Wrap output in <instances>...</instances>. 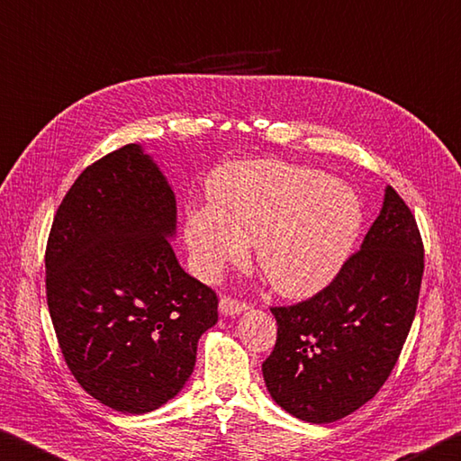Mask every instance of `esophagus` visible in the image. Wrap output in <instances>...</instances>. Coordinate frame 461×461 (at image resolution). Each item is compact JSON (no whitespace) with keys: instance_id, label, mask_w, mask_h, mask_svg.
Instances as JSON below:
<instances>
[{"instance_id":"34e87169","label":"esophagus","mask_w":461,"mask_h":461,"mask_svg":"<svg viewBox=\"0 0 461 461\" xmlns=\"http://www.w3.org/2000/svg\"><path fill=\"white\" fill-rule=\"evenodd\" d=\"M218 310H221V313L226 318H237L239 313L247 312V303L230 300V297H222L221 303H218Z\"/></svg>"}]
</instances>
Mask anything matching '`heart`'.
<instances>
[{
  "mask_svg": "<svg viewBox=\"0 0 461 461\" xmlns=\"http://www.w3.org/2000/svg\"><path fill=\"white\" fill-rule=\"evenodd\" d=\"M208 198L210 208L192 210L184 226L198 276L216 279L255 243L259 269L292 300L316 295L340 276L365 224L352 185L285 161L221 167Z\"/></svg>",
  "mask_w": 461,
  "mask_h": 461,
  "instance_id": "heart-1",
  "label": "heart"
}]
</instances>
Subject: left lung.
Here are the masks:
<instances>
[{"label": "left lung", "mask_w": 461, "mask_h": 461, "mask_svg": "<svg viewBox=\"0 0 461 461\" xmlns=\"http://www.w3.org/2000/svg\"><path fill=\"white\" fill-rule=\"evenodd\" d=\"M423 277L415 216L391 185L360 251L312 300L273 308L277 342L263 362L271 399L305 423H334L375 397L413 324Z\"/></svg>", "instance_id": "1"}]
</instances>
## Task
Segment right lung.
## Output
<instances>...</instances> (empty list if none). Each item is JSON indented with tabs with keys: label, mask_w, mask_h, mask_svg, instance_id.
Segmentation results:
<instances>
[{
	"label": "right lung",
	"mask_w": 461,
	"mask_h": 461,
	"mask_svg": "<svg viewBox=\"0 0 461 461\" xmlns=\"http://www.w3.org/2000/svg\"><path fill=\"white\" fill-rule=\"evenodd\" d=\"M177 208L140 143L95 161L72 184L46 247L48 310L64 360L103 405L143 415L188 383L214 292L176 259Z\"/></svg>",
	"instance_id": "right-lung-1"
}]
</instances>
